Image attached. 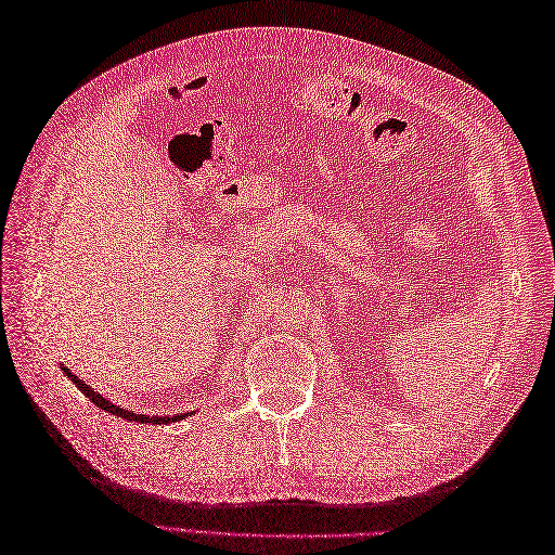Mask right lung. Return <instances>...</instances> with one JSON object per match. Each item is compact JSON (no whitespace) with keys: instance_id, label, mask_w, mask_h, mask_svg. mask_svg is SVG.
I'll list each match as a JSON object with an SVG mask.
<instances>
[{"instance_id":"obj_1","label":"right lung","mask_w":555,"mask_h":555,"mask_svg":"<svg viewBox=\"0 0 555 555\" xmlns=\"http://www.w3.org/2000/svg\"><path fill=\"white\" fill-rule=\"evenodd\" d=\"M65 372V376L67 379H70L79 390H82V393L96 404V408H101V410H105V412H111V414H115V416H125V418H129V422H155V424H169V422H176V418H181V416H145V414H133V412H127V410H121V408H117V404H113L111 400H105L101 393H96V390L93 388H89L82 379H77V376L70 372V370H63Z\"/></svg>"}]
</instances>
